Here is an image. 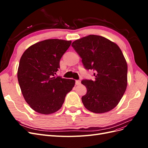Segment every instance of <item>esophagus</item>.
<instances>
[{"mask_svg":"<svg viewBox=\"0 0 148 148\" xmlns=\"http://www.w3.org/2000/svg\"><path fill=\"white\" fill-rule=\"evenodd\" d=\"M81 84V81L80 80H76L75 81V84L76 85H79Z\"/></svg>","mask_w":148,"mask_h":148,"instance_id":"obj_1","label":"esophagus"}]
</instances>
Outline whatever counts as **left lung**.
<instances>
[{"instance_id": "1", "label": "left lung", "mask_w": 148, "mask_h": 148, "mask_svg": "<svg viewBox=\"0 0 148 148\" xmlns=\"http://www.w3.org/2000/svg\"><path fill=\"white\" fill-rule=\"evenodd\" d=\"M71 46L82 59L86 70L95 71V79H83L87 92L83 105L94 113L112 110L127 86V64L117 44L101 36L91 34L76 40Z\"/></svg>"}]
</instances>
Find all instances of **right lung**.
I'll return each instance as SVG.
<instances>
[{"label":"right lung","mask_w":148,"mask_h":148,"mask_svg":"<svg viewBox=\"0 0 148 148\" xmlns=\"http://www.w3.org/2000/svg\"><path fill=\"white\" fill-rule=\"evenodd\" d=\"M71 43L46 39L29 47L21 57L17 72L20 87L26 102L38 113L47 115L59 110L75 86L74 79L55 76Z\"/></svg>","instance_id":"add662e5"}]
</instances>
